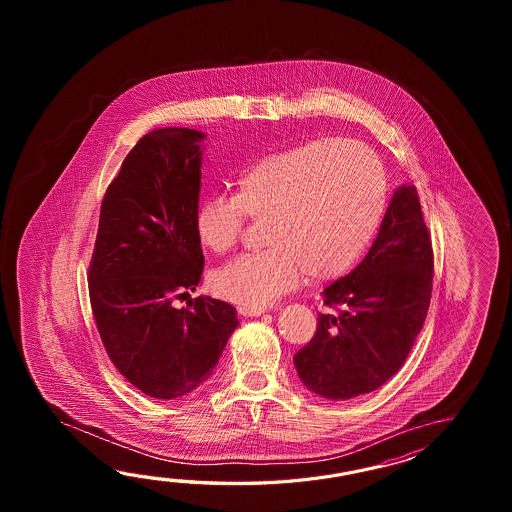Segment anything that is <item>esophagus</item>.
<instances>
[{"instance_id": "34e87169", "label": "esophagus", "mask_w": 512, "mask_h": 512, "mask_svg": "<svg viewBox=\"0 0 512 512\" xmlns=\"http://www.w3.org/2000/svg\"><path fill=\"white\" fill-rule=\"evenodd\" d=\"M240 311L245 316H260L265 313V307H241Z\"/></svg>"}]
</instances>
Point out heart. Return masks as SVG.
<instances>
[{"label":"heart","mask_w":512,"mask_h":512,"mask_svg":"<svg viewBox=\"0 0 512 512\" xmlns=\"http://www.w3.org/2000/svg\"><path fill=\"white\" fill-rule=\"evenodd\" d=\"M388 179L381 159L355 141L304 142L261 157L232 197L196 210L199 243L214 254L240 241L247 219L263 223L265 251L241 254L212 276V289L241 307H265L307 274L338 278L360 260L381 225Z\"/></svg>","instance_id":"heart-1"}]
</instances>
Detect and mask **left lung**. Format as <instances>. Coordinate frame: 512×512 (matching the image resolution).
Wrapping results in <instances>:
<instances>
[{"mask_svg":"<svg viewBox=\"0 0 512 512\" xmlns=\"http://www.w3.org/2000/svg\"><path fill=\"white\" fill-rule=\"evenodd\" d=\"M434 251L415 186H401L370 252L324 291L313 338L294 355L311 392L348 401L401 370L425 324Z\"/></svg>","mask_w":512,"mask_h":512,"instance_id":"1","label":"left lung"}]
</instances>
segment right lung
Wrapping results in <instances>:
<instances>
[{
  "label": "right lung",
  "mask_w": 512,
  "mask_h": 512,
  "mask_svg": "<svg viewBox=\"0 0 512 512\" xmlns=\"http://www.w3.org/2000/svg\"><path fill=\"white\" fill-rule=\"evenodd\" d=\"M188 128L150 131L124 157L100 207L89 261V302L109 360L153 399H175L212 375L238 327L236 309L197 296L201 146Z\"/></svg>",
  "instance_id": "1"
}]
</instances>
